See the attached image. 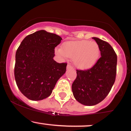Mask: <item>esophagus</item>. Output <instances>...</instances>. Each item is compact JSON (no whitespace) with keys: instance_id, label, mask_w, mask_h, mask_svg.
<instances>
[{"instance_id":"34e87169","label":"esophagus","mask_w":131,"mask_h":131,"mask_svg":"<svg viewBox=\"0 0 131 131\" xmlns=\"http://www.w3.org/2000/svg\"><path fill=\"white\" fill-rule=\"evenodd\" d=\"M73 67L70 63H68L67 65V69H73Z\"/></svg>"}]
</instances>
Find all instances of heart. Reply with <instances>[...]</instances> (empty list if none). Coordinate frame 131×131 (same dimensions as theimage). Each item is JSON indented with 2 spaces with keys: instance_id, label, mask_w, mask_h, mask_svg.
<instances>
[{
  "instance_id": "heart-1",
  "label": "heart",
  "mask_w": 131,
  "mask_h": 131,
  "mask_svg": "<svg viewBox=\"0 0 131 131\" xmlns=\"http://www.w3.org/2000/svg\"><path fill=\"white\" fill-rule=\"evenodd\" d=\"M58 53L73 58L74 64L81 69H88L94 66L100 56V48L95 42H70L63 46Z\"/></svg>"
}]
</instances>
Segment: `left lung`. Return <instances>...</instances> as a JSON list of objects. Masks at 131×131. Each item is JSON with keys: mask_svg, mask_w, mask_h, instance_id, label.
<instances>
[{"mask_svg": "<svg viewBox=\"0 0 131 131\" xmlns=\"http://www.w3.org/2000/svg\"><path fill=\"white\" fill-rule=\"evenodd\" d=\"M100 48L101 57L91 68L77 70L72 84L73 95L78 102L87 106L98 104L112 89L116 75L117 55L109 43L92 37Z\"/></svg>", "mask_w": 131, "mask_h": 131, "instance_id": "obj_1", "label": "left lung"}]
</instances>
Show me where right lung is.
I'll return each mask as SVG.
<instances>
[{
    "label": "right lung",
    "mask_w": 131,
    "mask_h": 131,
    "mask_svg": "<svg viewBox=\"0 0 131 131\" xmlns=\"http://www.w3.org/2000/svg\"><path fill=\"white\" fill-rule=\"evenodd\" d=\"M61 37L40 30L23 40L15 55L14 74L18 88L31 100H41L52 94L57 81L65 73L67 63L53 59Z\"/></svg>",
    "instance_id": "1"
}]
</instances>
